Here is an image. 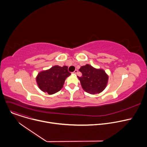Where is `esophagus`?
Wrapping results in <instances>:
<instances>
[{
    "mask_svg": "<svg viewBox=\"0 0 147 147\" xmlns=\"http://www.w3.org/2000/svg\"><path fill=\"white\" fill-rule=\"evenodd\" d=\"M77 72H78V70H75L73 72V73H74V74H77Z\"/></svg>",
    "mask_w": 147,
    "mask_h": 147,
    "instance_id": "obj_1",
    "label": "esophagus"
}]
</instances>
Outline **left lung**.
<instances>
[{"instance_id": "obj_1", "label": "left lung", "mask_w": 147, "mask_h": 147, "mask_svg": "<svg viewBox=\"0 0 147 147\" xmlns=\"http://www.w3.org/2000/svg\"><path fill=\"white\" fill-rule=\"evenodd\" d=\"M82 76L78 77L83 90L91 94H99L105 88L108 76L102 69H96L89 65L79 69Z\"/></svg>"}]
</instances>
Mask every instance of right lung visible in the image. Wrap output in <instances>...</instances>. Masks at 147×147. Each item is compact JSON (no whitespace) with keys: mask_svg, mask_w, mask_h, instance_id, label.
Instances as JSON below:
<instances>
[{"mask_svg":"<svg viewBox=\"0 0 147 147\" xmlns=\"http://www.w3.org/2000/svg\"><path fill=\"white\" fill-rule=\"evenodd\" d=\"M70 74L67 66H55L48 70L40 72L36 80L39 88L51 95L61 89L66 78Z\"/></svg>","mask_w":147,"mask_h":147,"instance_id":"add662e5","label":"right lung"}]
</instances>
